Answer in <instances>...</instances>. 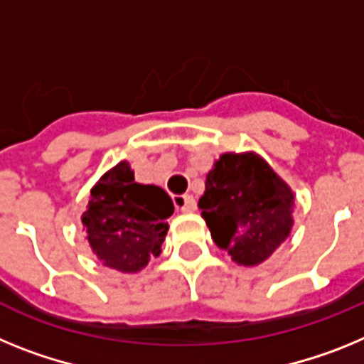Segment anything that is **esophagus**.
<instances>
[{"mask_svg":"<svg viewBox=\"0 0 364 364\" xmlns=\"http://www.w3.org/2000/svg\"><path fill=\"white\" fill-rule=\"evenodd\" d=\"M173 203H176V207H178L179 210H183V213H192V210H196V200L194 196L191 194L176 196V198H173Z\"/></svg>","mask_w":364,"mask_h":364,"instance_id":"1","label":"esophagus"}]
</instances>
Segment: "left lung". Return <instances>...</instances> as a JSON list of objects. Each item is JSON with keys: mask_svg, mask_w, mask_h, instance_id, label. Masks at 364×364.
I'll use <instances>...</instances> for the list:
<instances>
[{"mask_svg": "<svg viewBox=\"0 0 364 364\" xmlns=\"http://www.w3.org/2000/svg\"><path fill=\"white\" fill-rule=\"evenodd\" d=\"M291 188L255 154H223L198 201L214 243L242 265L269 258L293 225Z\"/></svg>", "mask_w": 364, "mask_h": 364, "instance_id": "obj_1", "label": "left lung"}]
</instances>
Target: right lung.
Wrapping results in <instances>:
<instances>
[{
  "mask_svg": "<svg viewBox=\"0 0 364 364\" xmlns=\"http://www.w3.org/2000/svg\"><path fill=\"white\" fill-rule=\"evenodd\" d=\"M172 214L170 196L159 186L135 183L129 164L121 161L91 191L82 223L104 265L135 273L161 252Z\"/></svg>",
  "mask_w": 364,
  "mask_h": 364,
  "instance_id": "obj_1",
  "label": "right lung"
}]
</instances>
